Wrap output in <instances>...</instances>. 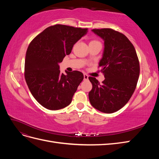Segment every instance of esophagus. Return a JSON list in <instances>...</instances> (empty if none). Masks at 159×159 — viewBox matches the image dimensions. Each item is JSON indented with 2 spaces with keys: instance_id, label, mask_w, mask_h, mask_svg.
<instances>
[{
  "instance_id": "esophagus-1",
  "label": "esophagus",
  "mask_w": 159,
  "mask_h": 159,
  "mask_svg": "<svg viewBox=\"0 0 159 159\" xmlns=\"http://www.w3.org/2000/svg\"><path fill=\"white\" fill-rule=\"evenodd\" d=\"M84 80H88V75L87 74H84Z\"/></svg>"
}]
</instances>
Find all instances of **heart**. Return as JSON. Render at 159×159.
Wrapping results in <instances>:
<instances>
[{
    "mask_svg": "<svg viewBox=\"0 0 159 159\" xmlns=\"http://www.w3.org/2000/svg\"><path fill=\"white\" fill-rule=\"evenodd\" d=\"M91 42H92V41H91Z\"/></svg>",
    "mask_w": 159,
    "mask_h": 159,
    "instance_id": "obj_1",
    "label": "heart"
}]
</instances>
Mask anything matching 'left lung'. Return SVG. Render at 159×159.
I'll use <instances>...</instances> for the list:
<instances>
[{
    "label": "left lung",
    "mask_w": 159,
    "mask_h": 159,
    "mask_svg": "<svg viewBox=\"0 0 159 159\" xmlns=\"http://www.w3.org/2000/svg\"><path fill=\"white\" fill-rule=\"evenodd\" d=\"M104 41L99 67L105 80L102 84L89 77L92 89L89 93L91 105L105 113L121 109L136 88L140 73L139 61L132 43L123 34L111 28L93 29Z\"/></svg>",
    "instance_id": "8db88e82"
}]
</instances>
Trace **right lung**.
<instances>
[{"instance_id": "1", "label": "right lung", "mask_w": 159, "mask_h": 159, "mask_svg": "<svg viewBox=\"0 0 159 159\" xmlns=\"http://www.w3.org/2000/svg\"><path fill=\"white\" fill-rule=\"evenodd\" d=\"M88 28L56 25L42 32L26 51L25 76L33 97L43 107L58 110L69 105L84 80L79 71L60 73L59 64Z\"/></svg>"}]
</instances>
